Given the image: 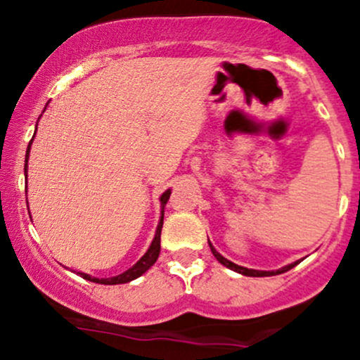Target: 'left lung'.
I'll return each mask as SVG.
<instances>
[{
    "mask_svg": "<svg viewBox=\"0 0 360 360\" xmlns=\"http://www.w3.org/2000/svg\"><path fill=\"white\" fill-rule=\"evenodd\" d=\"M209 245H210V250H212V254H214V256H216V259L219 261L221 264H224V266H226V268H230V270L237 271V274L248 275V277H270V275H278V274H284V271H289V270H291L292 266H296V264H297V261H296V263H292V264H288V266L281 268V270H277V271H259V270H249V268L238 266V264H235V263H231V261H228L226 257H223V256H221V254L217 252V250L212 248V244H209Z\"/></svg>",
    "mask_w": 360,
    "mask_h": 360,
    "instance_id": "8db88e82",
    "label": "left lung"
}]
</instances>
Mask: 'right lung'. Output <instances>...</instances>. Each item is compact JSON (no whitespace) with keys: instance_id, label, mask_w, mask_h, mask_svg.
<instances>
[{"instance_id":"obj_1","label":"right lung","mask_w":360,"mask_h":360,"mask_svg":"<svg viewBox=\"0 0 360 360\" xmlns=\"http://www.w3.org/2000/svg\"><path fill=\"white\" fill-rule=\"evenodd\" d=\"M29 150H31V143H29L27 153H25L24 172H27ZM169 197H170V190H167L165 193L162 195V198H160L162 205H165L167 200H169ZM162 226H163V210H162V219H160L158 228H157V235H155L153 242H151V245H150V249H148V252L144 254V256L141 257V259L137 261V263L134 264L132 268H129V270H127V271H123V274L116 275V277H111V278H96V277H90V275H86V274H82V277L86 278V281H90V282H97V284H104V285L127 284V282H130V281H134V278L141 277V275H143L144 271L150 270V268L155 264V261L158 259V254H160V233H162Z\"/></svg>"}]
</instances>
